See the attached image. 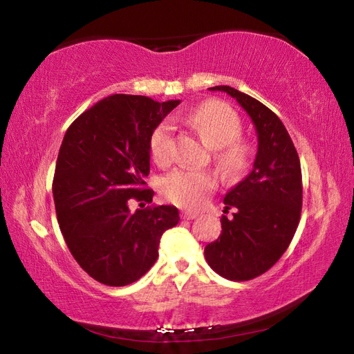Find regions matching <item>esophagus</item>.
I'll use <instances>...</instances> for the list:
<instances>
[{
  "mask_svg": "<svg viewBox=\"0 0 354 354\" xmlns=\"http://www.w3.org/2000/svg\"><path fill=\"white\" fill-rule=\"evenodd\" d=\"M181 217L185 221H193V219H196V217H198V213L196 212H183Z\"/></svg>",
  "mask_w": 354,
  "mask_h": 354,
  "instance_id": "esophagus-1",
  "label": "esophagus"
}]
</instances>
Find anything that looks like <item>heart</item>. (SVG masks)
I'll return each mask as SVG.
<instances>
[{"label": "heart", "mask_w": 354, "mask_h": 354, "mask_svg": "<svg viewBox=\"0 0 354 354\" xmlns=\"http://www.w3.org/2000/svg\"><path fill=\"white\" fill-rule=\"evenodd\" d=\"M184 122L196 129L207 145L217 149L216 161L230 176L242 173L248 165V147L237 138L242 133L240 118L230 106L221 102H208L196 108ZM175 123L164 120L150 135V153L161 164H170L175 156L173 146ZM217 179L209 171L178 169L162 178L161 192L173 204L184 208H198L216 189Z\"/></svg>", "instance_id": "heart-1"}]
</instances>
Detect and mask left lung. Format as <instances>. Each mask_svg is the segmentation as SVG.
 Returning <instances> with one entry per match:
<instances>
[{
    "mask_svg": "<svg viewBox=\"0 0 354 354\" xmlns=\"http://www.w3.org/2000/svg\"><path fill=\"white\" fill-rule=\"evenodd\" d=\"M236 99L257 132V155L243 181L225 194L222 232L205 246L209 268L232 281L265 274L290 245L303 205L301 165L281 120L265 104L227 85L208 88Z\"/></svg>",
    "mask_w": 354,
    "mask_h": 354,
    "instance_id": "1",
    "label": "left lung"
}]
</instances>
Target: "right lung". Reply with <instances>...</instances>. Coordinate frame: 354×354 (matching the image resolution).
<instances>
[{
    "instance_id": "1",
    "label": "right lung",
    "mask_w": 354,
    "mask_h": 354,
    "mask_svg": "<svg viewBox=\"0 0 354 354\" xmlns=\"http://www.w3.org/2000/svg\"><path fill=\"white\" fill-rule=\"evenodd\" d=\"M181 100L114 94L79 115L59 149L53 198L59 228L80 268L106 286L140 280L158 259L178 208L150 204V135Z\"/></svg>"
}]
</instances>
